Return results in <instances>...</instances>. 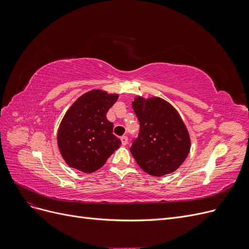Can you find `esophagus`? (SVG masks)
<instances>
[{
    "label": "esophagus",
    "mask_w": 249,
    "mask_h": 249,
    "mask_svg": "<svg viewBox=\"0 0 249 249\" xmlns=\"http://www.w3.org/2000/svg\"><path fill=\"white\" fill-rule=\"evenodd\" d=\"M120 140H122L123 145H126L127 144V137L126 136H122V137H120Z\"/></svg>",
    "instance_id": "1"
}]
</instances>
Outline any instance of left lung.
<instances>
[{
  "mask_svg": "<svg viewBox=\"0 0 249 249\" xmlns=\"http://www.w3.org/2000/svg\"><path fill=\"white\" fill-rule=\"evenodd\" d=\"M132 107L140 130L131 154L139 166L154 177L176 171L190 152V136L178 112L161 97H135Z\"/></svg>",
  "mask_w": 249,
  "mask_h": 249,
  "instance_id": "left-lung-1",
  "label": "left lung"
}]
</instances>
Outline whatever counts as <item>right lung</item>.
<instances>
[{
    "label": "right lung",
    "mask_w": 249,
    "mask_h": 249,
    "mask_svg": "<svg viewBox=\"0 0 249 249\" xmlns=\"http://www.w3.org/2000/svg\"><path fill=\"white\" fill-rule=\"evenodd\" d=\"M118 94L93 89L81 95L65 115L57 134L58 147L70 167L85 173L100 169L119 148L120 141L113 134L108 110Z\"/></svg>",
    "instance_id": "right-lung-1"
}]
</instances>
